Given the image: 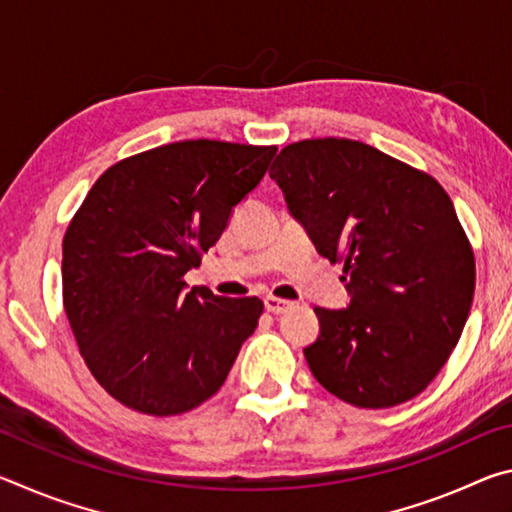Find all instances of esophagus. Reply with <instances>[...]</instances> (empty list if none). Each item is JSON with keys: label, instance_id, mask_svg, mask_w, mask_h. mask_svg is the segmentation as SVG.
Segmentation results:
<instances>
[{"label": "esophagus", "instance_id": "obj_1", "mask_svg": "<svg viewBox=\"0 0 512 512\" xmlns=\"http://www.w3.org/2000/svg\"><path fill=\"white\" fill-rule=\"evenodd\" d=\"M264 307H266V311H271V314H284V311L291 309V302L289 300H282V298L266 296L264 298Z\"/></svg>", "mask_w": 512, "mask_h": 512}]
</instances>
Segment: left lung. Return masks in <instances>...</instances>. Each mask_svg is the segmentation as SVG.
<instances>
[{
    "label": "left lung",
    "mask_w": 512,
    "mask_h": 512,
    "mask_svg": "<svg viewBox=\"0 0 512 512\" xmlns=\"http://www.w3.org/2000/svg\"><path fill=\"white\" fill-rule=\"evenodd\" d=\"M271 178L318 255L348 273V305L314 309L320 332L305 359L318 384L361 409L422 393L474 298V253L452 198L427 173L336 137L284 146Z\"/></svg>",
    "instance_id": "8db88e82"
}]
</instances>
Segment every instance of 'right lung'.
Here are the masks:
<instances>
[{
  "instance_id": "obj_1",
  "label": "right lung",
  "mask_w": 512,
  "mask_h": 512,
  "mask_svg": "<svg viewBox=\"0 0 512 512\" xmlns=\"http://www.w3.org/2000/svg\"><path fill=\"white\" fill-rule=\"evenodd\" d=\"M277 146L187 140L126 158L85 196L63 241V302L94 379L128 409L178 415L219 391L259 298L187 287Z\"/></svg>"
}]
</instances>
